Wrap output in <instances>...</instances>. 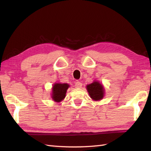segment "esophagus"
<instances>
[{
  "label": "esophagus",
  "instance_id": "obj_1",
  "mask_svg": "<svg viewBox=\"0 0 151 151\" xmlns=\"http://www.w3.org/2000/svg\"><path fill=\"white\" fill-rule=\"evenodd\" d=\"M82 84L81 82L77 81L75 82V87L76 88H81L82 87Z\"/></svg>",
  "mask_w": 151,
  "mask_h": 151
}]
</instances>
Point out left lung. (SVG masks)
<instances>
[{
  "instance_id": "1",
  "label": "left lung",
  "mask_w": 151,
  "mask_h": 151,
  "mask_svg": "<svg viewBox=\"0 0 151 151\" xmlns=\"http://www.w3.org/2000/svg\"><path fill=\"white\" fill-rule=\"evenodd\" d=\"M87 90L90 97L95 101H99L104 97V88L100 83L95 81L87 86Z\"/></svg>"
}]
</instances>
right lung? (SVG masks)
Masks as SVG:
<instances>
[{
    "label": "right lung",
    "mask_w": 151,
    "mask_h": 151,
    "mask_svg": "<svg viewBox=\"0 0 151 151\" xmlns=\"http://www.w3.org/2000/svg\"><path fill=\"white\" fill-rule=\"evenodd\" d=\"M67 84H59L56 83L52 87V98L54 101L60 102L65 98L67 89L69 88Z\"/></svg>",
    "instance_id": "add662e5"
}]
</instances>
